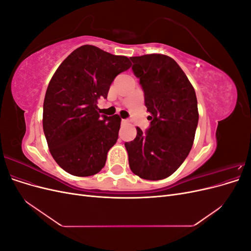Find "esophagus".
Masks as SVG:
<instances>
[{
  "label": "esophagus",
  "mask_w": 251,
  "mask_h": 251,
  "mask_svg": "<svg viewBox=\"0 0 251 251\" xmlns=\"http://www.w3.org/2000/svg\"><path fill=\"white\" fill-rule=\"evenodd\" d=\"M127 123H128L127 119H123V120H121V124H127Z\"/></svg>",
  "instance_id": "esophagus-1"
}]
</instances>
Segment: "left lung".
<instances>
[{
	"label": "left lung",
	"mask_w": 251,
	"mask_h": 251,
	"mask_svg": "<svg viewBox=\"0 0 251 251\" xmlns=\"http://www.w3.org/2000/svg\"><path fill=\"white\" fill-rule=\"evenodd\" d=\"M144 92L150 127L126 142L131 171L142 179L168 178L192 150L199 113L195 89L175 60L163 54L130 57Z\"/></svg>",
	"instance_id": "left-lung-1"
}]
</instances>
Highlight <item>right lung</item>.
<instances>
[{"label": "right lung", "mask_w": 251, "mask_h": 251, "mask_svg": "<svg viewBox=\"0 0 251 251\" xmlns=\"http://www.w3.org/2000/svg\"><path fill=\"white\" fill-rule=\"evenodd\" d=\"M131 67L126 56L91 45L74 50L53 75L44 100L43 128L56 163L74 176L100 172L118 139L120 117L100 116L97 100Z\"/></svg>", "instance_id": "right-lung-1"}]
</instances>
